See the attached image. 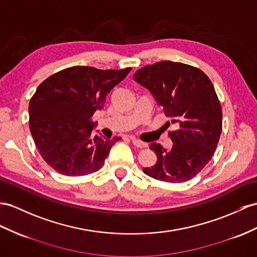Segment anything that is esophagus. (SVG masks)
I'll return each instance as SVG.
<instances>
[{
    "instance_id": "obj_1",
    "label": "esophagus",
    "mask_w": 257,
    "mask_h": 257,
    "mask_svg": "<svg viewBox=\"0 0 257 257\" xmlns=\"http://www.w3.org/2000/svg\"><path fill=\"white\" fill-rule=\"evenodd\" d=\"M131 140H132V143L134 144V146H136V147H139V148H145V147H147V144L146 143H144V142H142L140 140H137V139H135V137H131Z\"/></svg>"
}]
</instances>
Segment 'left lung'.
<instances>
[{
	"instance_id": "obj_1",
	"label": "left lung",
	"mask_w": 257,
	"mask_h": 257,
	"mask_svg": "<svg viewBox=\"0 0 257 257\" xmlns=\"http://www.w3.org/2000/svg\"><path fill=\"white\" fill-rule=\"evenodd\" d=\"M133 77L177 125L169 133L173 143L170 150L150 144L157 162L144 168V173L171 183L194 178L214 156L222 131L221 105L214 85L199 68L171 61L144 66Z\"/></svg>"
}]
</instances>
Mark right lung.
Masks as SVG:
<instances>
[{
    "label": "right lung",
    "mask_w": 257,
    "mask_h": 257,
    "mask_svg": "<svg viewBox=\"0 0 257 257\" xmlns=\"http://www.w3.org/2000/svg\"><path fill=\"white\" fill-rule=\"evenodd\" d=\"M130 71L73 66L38 86L29 102V128L41 157L56 172L79 177L102 168L121 137H93L91 116Z\"/></svg>",
    "instance_id": "obj_1"
}]
</instances>
